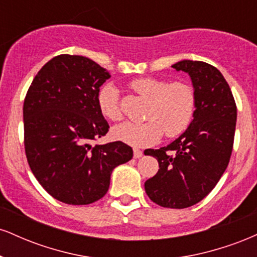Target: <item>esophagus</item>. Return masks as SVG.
Wrapping results in <instances>:
<instances>
[{
  "label": "esophagus",
  "mask_w": 257,
  "mask_h": 257,
  "mask_svg": "<svg viewBox=\"0 0 257 257\" xmlns=\"http://www.w3.org/2000/svg\"><path fill=\"white\" fill-rule=\"evenodd\" d=\"M144 152L141 151V150H138V149H134V158H141L143 157Z\"/></svg>",
  "instance_id": "1"
}]
</instances>
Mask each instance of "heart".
Wrapping results in <instances>:
<instances>
[{
    "mask_svg": "<svg viewBox=\"0 0 257 257\" xmlns=\"http://www.w3.org/2000/svg\"><path fill=\"white\" fill-rule=\"evenodd\" d=\"M131 88L150 100L146 122H125L114 126V139L132 146H149L158 143L166 133L168 138L181 135L192 122L196 111V93L187 82H172L156 77H140L131 82ZM99 110L105 118L119 120L122 108L116 85L106 83L96 96Z\"/></svg>",
    "mask_w": 257,
    "mask_h": 257,
    "instance_id": "b5f03b06",
    "label": "heart"
}]
</instances>
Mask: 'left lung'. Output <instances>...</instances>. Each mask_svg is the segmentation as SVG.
I'll return each mask as SVG.
<instances>
[{"instance_id": "1", "label": "left lung", "mask_w": 257, "mask_h": 257, "mask_svg": "<svg viewBox=\"0 0 257 257\" xmlns=\"http://www.w3.org/2000/svg\"><path fill=\"white\" fill-rule=\"evenodd\" d=\"M188 73L196 93L190 126L168 146L146 150L159 170L145 182L147 196L164 208L192 206L211 192L228 166L234 140L237 106L231 88L216 67L204 61L173 65Z\"/></svg>"}]
</instances>
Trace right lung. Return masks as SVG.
I'll return each mask as SVG.
<instances>
[{
	"mask_svg": "<svg viewBox=\"0 0 257 257\" xmlns=\"http://www.w3.org/2000/svg\"><path fill=\"white\" fill-rule=\"evenodd\" d=\"M111 77L82 55L61 54L35 76L24 100V145L35 178L52 197L85 205L105 196L112 170L133 158L122 141L91 146L108 123L98 91Z\"/></svg>",
	"mask_w": 257,
	"mask_h": 257,
	"instance_id": "right-lung-1",
	"label": "right lung"
}]
</instances>
